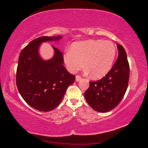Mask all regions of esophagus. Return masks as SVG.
<instances>
[{
  "mask_svg": "<svg viewBox=\"0 0 148 148\" xmlns=\"http://www.w3.org/2000/svg\"><path fill=\"white\" fill-rule=\"evenodd\" d=\"M81 79H82V77L80 76H78V75H77V76H76V82H79V80H81Z\"/></svg>",
  "mask_w": 148,
  "mask_h": 148,
  "instance_id": "esophagus-1",
  "label": "esophagus"
}]
</instances>
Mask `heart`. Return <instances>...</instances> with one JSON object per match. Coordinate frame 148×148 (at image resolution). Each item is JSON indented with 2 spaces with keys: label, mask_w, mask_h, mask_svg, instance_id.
I'll return each instance as SVG.
<instances>
[{
  "label": "heart",
  "mask_w": 148,
  "mask_h": 148,
  "mask_svg": "<svg viewBox=\"0 0 148 148\" xmlns=\"http://www.w3.org/2000/svg\"><path fill=\"white\" fill-rule=\"evenodd\" d=\"M116 53V47L111 41L89 39L74 42L71 50L66 51L64 54L63 60L71 73H76L85 66L90 76L97 79L109 72Z\"/></svg>",
  "instance_id": "1"
}]
</instances>
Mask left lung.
<instances>
[{"instance_id": "obj_1", "label": "left lung", "mask_w": 148, "mask_h": 148, "mask_svg": "<svg viewBox=\"0 0 148 148\" xmlns=\"http://www.w3.org/2000/svg\"><path fill=\"white\" fill-rule=\"evenodd\" d=\"M119 56L113 66L105 77L90 82L84 95L88 105L96 111L106 112L120 103L127 90L130 78V65L125 50L116 44Z\"/></svg>"}]
</instances>
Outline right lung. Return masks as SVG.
Wrapping results in <instances>:
<instances>
[{"instance_id": "1", "label": "right lung", "mask_w": 148, "mask_h": 148, "mask_svg": "<svg viewBox=\"0 0 148 148\" xmlns=\"http://www.w3.org/2000/svg\"><path fill=\"white\" fill-rule=\"evenodd\" d=\"M61 38L60 36L38 37L23 48L18 58L16 74L18 90L29 106L40 111H50L58 106L76 78L64 66L63 55L58 48L52 46L54 55L48 60L39 56L42 42Z\"/></svg>"}]
</instances>
